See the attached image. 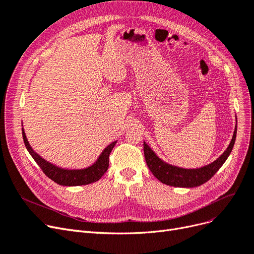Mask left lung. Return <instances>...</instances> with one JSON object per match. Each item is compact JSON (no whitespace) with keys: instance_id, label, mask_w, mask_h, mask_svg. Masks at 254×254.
Instances as JSON below:
<instances>
[{"instance_id":"obj_1","label":"left lung","mask_w":254,"mask_h":254,"mask_svg":"<svg viewBox=\"0 0 254 254\" xmlns=\"http://www.w3.org/2000/svg\"><path fill=\"white\" fill-rule=\"evenodd\" d=\"M237 137V126L236 129L233 132V136L228 145L227 149L215 161L212 163L205 165L200 168H182L175 165H171L163 160H161L149 147L145 142H143V151L146 164L149 168V171L157 179L162 182L163 184L171 185L175 187H195L204 184L211 179L212 176L217 173L220 167L227 160L228 156L230 155L234 141Z\"/></svg>"}]
</instances>
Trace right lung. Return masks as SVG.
Wrapping results in <instances>:
<instances>
[{
	"label": "right lung",
	"instance_id": "right-lung-1",
	"mask_svg": "<svg viewBox=\"0 0 254 254\" xmlns=\"http://www.w3.org/2000/svg\"><path fill=\"white\" fill-rule=\"evenodd\" d=\"M22 132H23V139H24L26 148L28 149L29 154L32 156L37 165L42 168L44 174L48 178H50V179L55 183L64 185V186L87 185V184H91L93 182L98 181L103 176V174L108 171L109 157L113 147L115 146L117 142V141H114L111 144H109L105 149H103L99 158L97 159V161L94 164H92L91 166L83 168V170H64V168L55 166L50 162L46 161L45 159H43L39 154H36L30 146L29 142H28L24 132V128H22Z\"/></svg>",
	"mask_w": 254,
	"mask_h": 254
}]
</instances>
